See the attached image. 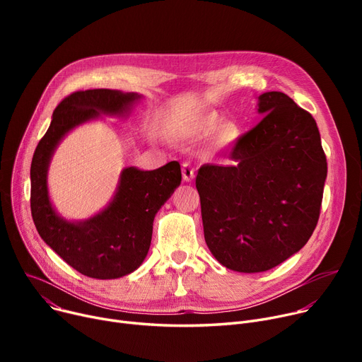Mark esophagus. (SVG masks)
<instances>
[{"label": "esophagus", "mask_w": 362, "mask_h": 362, "mask_svg": "<svg viewBox=\"0 0 362 362\" xmlns=\"http://www.w3.org/2000/svg\"><path fill=\"white\" fill-rule=\"evenodd\" d=\"M182 177L185 182H192L195 177V170L191 165V163H183L182 164Z\"/></svg>", "instance_id": "1"}]
</instances>
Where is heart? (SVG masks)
<instances>
[{
  "label": "heart",
  "instance_id": "obj_1",
  "mask_svg": "<svg viewBox=\"0 0 362 362\" xmlns=\"http://www.w3.org/2000/svg\"><path fill=\"white\" fill-rule=\"evenodd\" d=\"M221 122H223V119L218 116L217 112H211V114H208V116L202 117L199 122H197L192 126L191 132L194 133V135H205V133H213L221 125ZM240 133H242L240 127L236 123L227 122L220 128V139L224 144H233L240 138Z\"/></svg>",
  "mask_w": 362,
  "mask_h": 362
}]
</instances>
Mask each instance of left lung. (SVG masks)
I'll use <instances>...</instances> for the list:
<instances>
[{"label":"left lung","instance_id":"1","mask_svg":"<svg viewBox=\"0 0 362 362\" xmlns=\"http://www.w3.org/2000/svg\"><path fill=\"white\" fill-rule=\"evenodd\" d=\"M262 120L240 136L229 160L198 170L204 238L226 269L261 273L286 261L311 238L327 161L311 114L283 92H265Z\"/></svg>","mask_w":362,"mask_h":362}]
</instances>
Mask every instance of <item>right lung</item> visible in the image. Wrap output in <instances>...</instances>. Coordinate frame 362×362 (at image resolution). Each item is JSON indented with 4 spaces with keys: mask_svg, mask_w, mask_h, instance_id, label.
<instances>
[{
    "mask_svg": "<svg viewBox=\"0 0 362 362\" xmlns=\"http://www.w3.org/2000/svg\"><path fill=\"white\" fill-rule=\"evenodd\" d=\"M142 97L116 89H89L69 95L54 110L51 124L30 164V210L36 230L74 270L92 279H119L135 272L151 245L152 224L182 182L180 164L157 170L126 167L108 205L95 216L70 221L55 211L48 192L54 151L70 130L105 116L123 117Z\"/></svg>",
    "mask_w": 362,
    "mask_h": 362,
    "instance_id": "1",
    "label": "right lung"
}]
</instances>
